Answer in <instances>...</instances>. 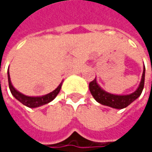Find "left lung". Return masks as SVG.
<instances>
[{
  "label": "left lung",
  "mask_w": 152,
  "mask_h": 152,
  "mask_svg": "<svg viewBox=\"0 0 152 152\" xmlns=\"http://www.w3.org/2000/svg\"><path fill=\"white\" fill-rule=\"evenodd\" d=\"M144 77H145V68H143L142 79L137 89L132 93L127 95H115L112 94L103 90L97 83L96 78L89 83V89L97 102L103 106H110L115 109H122L129 106L138 99L143 90L144 86Z\"/></svg>",
  "instance_id": "8db88e82"
}]
</instances>
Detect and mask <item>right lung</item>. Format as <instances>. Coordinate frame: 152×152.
Returning <instances> with one entry per match:
<instances>
[{"instance_id":"right-lung-1","label":"right lung","mask_w":152,"mask_h":152,"mask_svg":"<svg viewBox=\"0 0 152 152\" xmlns=\"http://www.w3.org/2000/svg\"><path fill=\"white\" fill-rule=\"evenodd\" d=\"M8 79H9V86H10V90L12 93V95L15 97V99L20 101L23 105L28 106L30 108H35V107H39V106H44L46 104H48L49 102L53 101L56 96L58 95V93L61 91V85H62V82L59 84V86L53 91L52 92L46 94L44 96H39V97H31V96H26L21 92H19L17 90H15V87L12 85L11 81H10V71H8Z\"/></svg>"}]
</instances>
